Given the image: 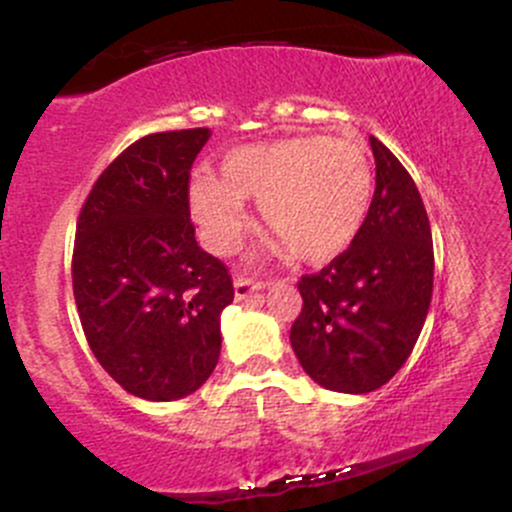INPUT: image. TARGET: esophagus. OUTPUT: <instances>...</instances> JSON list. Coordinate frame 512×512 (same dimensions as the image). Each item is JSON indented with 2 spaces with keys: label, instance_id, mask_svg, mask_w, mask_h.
Segmentation results:
<instances>
[{
  "label": "esophagus",
  "instance_id": "obj_1",
  "mask_svg": "<svg viewBox=\"0 0 512 512\" xmlns=\"http://www.w3.org/2000/svg\"><path fill=\"white\" fill-rule=\"evenodd\" d=\"M264 284L262 281H252V279H243V276H238L236 281H233V291H236V301H245V298H250L252 293L262 291Z\"/></svg>",
  "mask_w": 512,
  "mask_h": 512
}]
</instances>
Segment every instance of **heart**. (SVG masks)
I'll list each match as a JSON object with an SVG mask.
<instances>
[{
    "label": "heart",
    "instance_id": "b5f03b06",
    "mask_svg": "<svg viewBox=\"0 0 512 512\" xmlns=\"http://www.w3.org/2000/svg\"><path fill=\"white\" fill-rule=\"evenodd\" d=\"M245 199H260L264 226L279 255L327 262L354 243L373 199V170L356 144L291 137L231 149L221 178L192 175L187 207L209 250L228 255L248 231Z\"/></svg>",
    "mask_w": 512,
    "mask_h": 512
}]
</instances>
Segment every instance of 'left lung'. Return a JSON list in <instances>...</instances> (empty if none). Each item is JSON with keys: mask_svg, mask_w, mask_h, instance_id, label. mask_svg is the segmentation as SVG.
Instances as JSON below:
<instances>
[{"mask_svg": "<svg viewBox=\"0 0 512 512\" xmlns=\"http://www.w3.org/2000/svg\"><path fill=\"white\" fill-rule=\"evenodd\" d=\"M375 192L349 250L298 281L291 346L317 385L346 395L383 387L404 366L433 293V240L419 190L383 142L370 137Z\"/></svg>", "mask_w": 512, "mask_h": 512, "instance_id": "obj_1", "label": "left lung"}]
</instances>
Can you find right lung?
<instances>
[{
	"label": "right lung",
	"mask_w": 512,
	"mask_h": 512,
	"mask_svg": "<svg viewBox=\"0 0 512 512\" xmlns=\"http://www.w3.org/2000/svg\"><path fill=\"white\" fill-rule=\"evenodd\" d=\"M207 127L137 139L88 192L72 257L74 301L93 356L129 395L173 402L199 390L221 354L233 303L226 264L197 245L190 168Z\"/></svg>",
	"instance_id": "right-lung-1"
}]
</instances>
